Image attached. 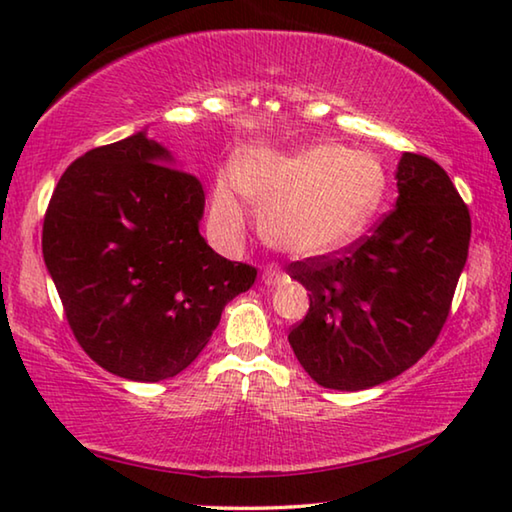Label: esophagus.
I'll return each instance as SVG.
<instances>
[{"label": "esophagus", "instance_id": "esophagus-1", "mask_svg": "<svg viewBox=\"0 0 512 512\" xmlns=\"http://www.w3.org/2000/svg\"><path fill=\"white\" fill-rule=\"evenodd\" d=\"M262 280H264V284L271 287V284H277L280 280H284V273L280 271V266H277V264H268V266H264Z\"/></svg>", "mask_w": 512, "mask_h": 512}]
</instances>
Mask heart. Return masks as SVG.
Masks as SVG:
<instances>
[{"instance_id": "obj_1", "label": "heart", "mask_w": 512, "mask_h": 512, "mask_svg": "<svg viewBox=\"0 0 512 512\" xmlns=\"http://www.w3.org/2000/svg\"><path fill=\"white\" fill-rule=\"evenodd\" d=\"M232 183L262 205V235L291 255L316 257L352 244L368 228L384 196L386 176L368 151L311 144L275 153L257 151L237 162ZM214 235L235 244L248 223V205L228 180L214 185Z\"/></svg>"}]
</instances>
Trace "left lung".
<instances>
[{"label": "left lung", "mask_w": 512, "mask_h": 512, "mask_svg": "<svg viewBox=\"0 0 512 512\" xmlns=\"http://www.w3.org/2000/svg\"><path fill=\"white\" fill-rule=\"evenodd\" d=\"M395 207L368 235L289 264L309 311L289 329L316 384L363 391L402 375L436 343L470 248V210L447 171L404 153Z\"/></svg>", "instance_id": "obj_1"}]
</instances>
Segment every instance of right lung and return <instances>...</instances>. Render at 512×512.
I'll return each mask as SVG.
<instances>
[{"mask_svg": "<svg viewBox=\"0 0 512 512\" xmlns=\"http://www.w3.org/2000/svg\"><path fill=\"white\" fill-rule=\"evenodd\" d=\"M169 162L144 131L97 146L65 169L42 223V255L74 339L133 381L183 372L257 277L207 246L201 180Z\"/></svg>", "mask_w": 512, "mask_h": 512, "instance_id": "1", "label": "right lung"}]
</instances>
